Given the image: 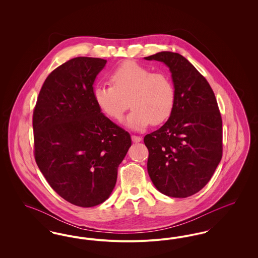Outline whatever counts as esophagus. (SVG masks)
Returning a JSON list of instances; mask_svg holds the SVG:
<instances>
[{"label": "esophagus", "instance_id": "34e87169", "mask_svg": "<svg viewBox=\"0 0 258 258\" xmlns=\"http://www.w3.org/2000/svg\"><path fill=\"white\" fill-rule=\"evenodd\" d=\"M132 139H133V141H134V142L137 143V142H140V141L142 140V137H141V136H136V135H133V136H132Z\"/></svg>", "mask_w": 258, "mask_h": 258}]
</instances>
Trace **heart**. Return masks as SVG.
<instances>
[{
	"label": "heart",
	"instance_id": "heart-1",
	"mask_svg": "<svg viewBox=\"0 0 258 258\" xmlns=\"http://www.w3.org/2000/svg\"><path fill=\"white\" fill-rule=\"evenodd\" d=\"M110 83L95 87L94 98L98 108L110 119L119 121L128 107L124 124L142 131L150 123L166 121L174 109L176 91L168 74L153 73L149 68L135 61H125L110 74Z\"/></svg>",
	"mask_w": 258,
	"mask_h": 258
}]
</instances>
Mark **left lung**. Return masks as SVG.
I'll list each match as a JSON object with an SVG mask.
<instances>
[{
  "instance_id": "1",
  "label": "left lung",
  "mask_w": 258,
  "mask_h": 258,
  "mask_svg": "<svg viewBox=\"0 0 258 258\" xmlns=\"http://www.w3.org/2000/svg\"><path fill=\"white\" fill-rule=\"evenodd\" d=\"M163 62L176 91L167 122L144 137L148 174L161 194L184 198L208 183L222 156V122L208 81L182 55L162 51L145 57Z\"/></svg>"
}]
</instances>
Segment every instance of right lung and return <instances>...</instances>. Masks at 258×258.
Returning a JSON list of instances; mask_svg holds the SVG:
<instances>
[{
  "mask_svg": "<svg viewBox=\"0 0 258 258\" xmlns=\"http://www.w3.org/2000/svg\"><path fill=\"white\" fill-rule=\"evenodd\" d=\"M106 60L77 57L48 75L33 116L35 158L50 186L64 200L93 207L110 197L131 135L110 121L94 98Z\"/></svg>",
  "mask_w": 258,
  "mask_h": 258,
  "instance_id": "right-lung-1",
  "label": "right lung"
}]
</instances>
